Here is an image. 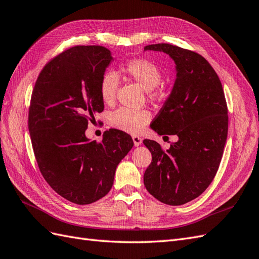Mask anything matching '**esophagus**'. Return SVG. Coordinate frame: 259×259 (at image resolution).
I'll list each match as a JSON object with an SVG mask.
<instances>
[{
  "instance_id": "esophagus-1",
  "label": "esophagus",
  "mask_w": 259,
  "mask_h": 259,
  "mask_svg": "<svg viewBox=\"0 0 259 259\" xmlns=\"http://www.w3.org/2000/svg\"><path fill=\"white\" fill-rule=\"evenodd\" d=\"M132 140H134V143L136 147H138V145H140L142 143V139L139 137V136H132Z\"/></svg>"
}]
</instances>
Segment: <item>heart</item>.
<instances>
[{
  "label": "heart",
  "instance_id": "obj_1",
  "mask_svg": "<svg viewBox=\"0 0 259 259\" xmlns=\"http://www.w3.org/2000/svg\"><path fill=\"white\" fill-rule=\"evenodd\" d=\"M119 71L132 81L141 85L147 90V96L152 102L160 101L163 96V91L160 86L162 78V71L154 61L148 58H132L125 61ZM119 79L116 73L106 71L99 81V94L105 104H112L115 102ZM151 114L147 109H130L121 107L111 112L109 116V123L119 130L129 134H138L151 120Z\"/></svg>",
  "mask_w": 259,
  "mask_h": 259
}]
</instances>
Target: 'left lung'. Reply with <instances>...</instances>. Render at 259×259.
<instances>
[{"label":"left lung","instance_id":"8db88e82","mask_svg":"<svg viewBox=\"0 0 259 259\" xmlns=\"http://www.w3.org/2000/svg\"><path fill=\"white\" fill-rule=\"evenodd\" d=\"M144 49L163 51L176 63L173 91L151 128L178 141L163 151L156 141L143 140L152 154L143 181L157 200L181 205L200 196L217 174L228 138L227 101L217 72L197 52L169 44Z\"/></svg>","mask_w":259,"mask_h":259}]
</instances>
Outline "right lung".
Returning <instances> with one entry per match:
<instances>
[{
    "instance_id": "obj_1",
    "label": "right lung",
    "mask_w": 259,
    "mask_h": 259,
    "mask_svg": "<svg viewBox=\"0 0 259 259\" xmlns=\"http://www.w3.org/2000/svg\"><path fill=\"white\" fill-rule=\"evenodd\" d=\"M102 46H74L39 73L31 93L28 129L45 181L66 200L90 204L109 193L117 165L134 147L118 129L89 141L85 130L104 110L99 81L111 61Z\"/></svg>"
}]
</instances>
